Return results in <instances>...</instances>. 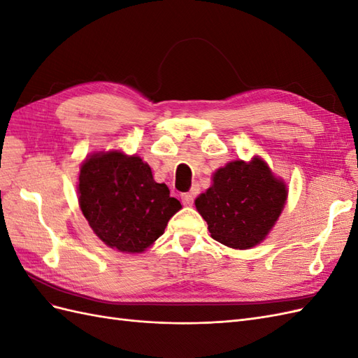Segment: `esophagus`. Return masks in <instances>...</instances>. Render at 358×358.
I'll list each match as a JSON object with an SVG mask.
<instances>
[{"instance_id": "esophagus-1", "label": "esophagus", "mask_w": 358, "mask_h": 358, "mask_svg": "<svg viewBox=\"0 0 358 358\" xmlns=\"http://www.w3.org/2000/svg\"><path fill=\"white\" fill-rule=\"evenodd\" d=\"M194 197H196V192H185V194H182L180 196V199H182V203H183V206H192V203H194Z\"/></svg>"}]
</instances>
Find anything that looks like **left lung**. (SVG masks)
Returning a JSON list of instances; mask_svg holds the SVG:
<instances>
[{"mask_svg": "<svg viewBox=\"0 0 358 358\" xmlns=\"http://www.w3.org/2000/svg\"><path fill=\"white\" fill-rule=\"evenodd\" d=\"M287 200L284 182L278 180L266 162L233 161L213 175V185L196 200L216 242L248 249L272 230Z\"/></svg>", "mask_w": 358, "mask_h": 358, "instance_id": "left-lung-1", "label": "left lung"}]
</instances>
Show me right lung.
I'll use <instances>...</instances> for the list:
<instances>
[{
    "mask_svg": "<svg viewBox=\"0 0 358 358\" xmlns=\"http://www.w3.org/2000/svg\"><path fill=\"white\" fill-rule=\"evenodd\" d=\"M79 203L91 229L121 252H142L182 206L146 162L122 152L96 154L80 167Z\"/></svg>",
    "mask_w": 358,
    "mask_h": 358,
    "instance_id": "1",
    "label": "right lung"
}]
</instances>
